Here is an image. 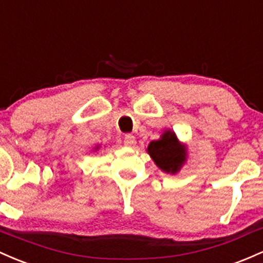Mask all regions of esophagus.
Wrapping results in <instances>:
<instances>
[{"label": "esophagus", "mask_w": 263, "mask_h": 263, "mask_svg": "<svg viewBox=\"0 0 263 263\" xmlns=\"http://www.w3.org/2000/svg\"><path fill=\"white\" fill-rule=\"evenodd\" d=\"M124 144H125V145H128V146L134 145V144H135V138H134V135L126 134L125 137H124Z\"/></svg>", "instance_id": "esophagus-1"}]
</instances>
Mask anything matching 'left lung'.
Here are the masks:
<instances>
[{
    "label": "left lung",
    "mask_w": 263,
    "mask_h": 263,
    "mask_svg": "<svg viewBox=\"0 0 263 263\" xmlns=\"http://www.w3.org/2000/svg\"><path fill=\"white\" fill-rule=\"evenodd\" d=\"M147 152L155 164L166 173H176L184 164L186 154L180 146L174 133L166 132L159 140H154L147 146Z\"/></svg>",
    "instance_id": "left-lung-1"
}]
</instances>
